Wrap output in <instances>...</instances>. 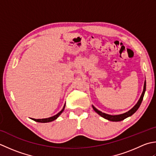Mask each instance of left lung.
Listing matches in <instances>:
<instances>
[{
	"mask_svg": "<svg viewBox=\"0 0 156 156\" xmlns=\"http://www.w3.org/2000/svg\"><path fill=\"white\" fill-rule=\"evenodd\" d=\"M145 90H146V81H145L144 83V91L142 92V94L139 98V101H137V103H136L135 106L131 108L130 110H129L128 112H126L124 114H119V115H110V114H108L106 113H104L102 112H101V111L98 110L97 108H96L94 106H92L93 107V109L95 110V112H96L98 114H99L100 116H101V117H103L105 119H107L108 120H110V121H113V122H119V121H121V120H123L124 119H126L127 117H129L132 116L133 114H134L136 110H138V108L140 106V105L142 102V100L144 99V94H145Z\"/></svg>",
	"mask_w": 156,
	"mask_h": 156,
	"instance_id": "obj_1",
	"label": "left lung"
}]
</instances>
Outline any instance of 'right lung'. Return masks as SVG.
Returning <instances> with one entry per match:
<instances>
[{
	"instance_id": "1",
	"label": "right lung",
	"mask_w": 156,
	"mask_h": 156,
	"mask_svg": "<svg viewBox=\"0 0 156 156\" xmlns=\"http://www.w3.org/2000/svg\"><path fill=\"white\" fill-rule=\"evenodd\" d=\"M65 108V104L64 107H63L62 110L60 111V112H59L58 114H56V115L53 116L52 117H50V118H47V119H31L33 120H34V121H36V122H52L53 121V120H56L58 117L61 114V113L64 111V109Z\"/></svg>"
}]
</instances>
